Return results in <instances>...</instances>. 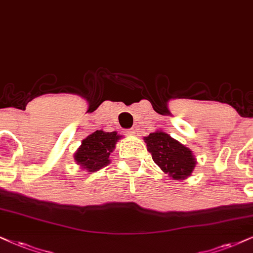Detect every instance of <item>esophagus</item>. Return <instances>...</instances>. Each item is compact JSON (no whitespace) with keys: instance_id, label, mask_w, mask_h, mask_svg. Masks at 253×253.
<instances>
[{"instance_id":"34e87169","label":"esophagus","mask_w":253,"mask_h":253,"mask_svg":"<svg viewBox=\"0 0 253 253\" xmlns=\"http://www.w3.org/2000/svg\"><path fill=\"white\" fill-rule=\"evenodd\" d=\"M127 134H128V135H135L136 134V128H130V129H128L127 130Z\"/></svg>"}]
</instances>
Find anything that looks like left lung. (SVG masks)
Listing matches in <instances>:
<instances>
[{"label":"left lung","instance_id":"left-lung-1","mask_svg":"<svg viewBox=\"0 0 253 253\" xmlns=\"http://www.w3.org/2000/svg\"><path fill=\"white\" fill-rule=\"evenodd\" d=\"M143 140L153 161L171 180L181 181L190 176L197 164L191 149L159 129L143 137Z\"/></svg>","mask_w":253,"mask_h":253}]
</instances>
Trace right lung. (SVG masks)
Here are the masks:
<instances>
[{"label": "right lung", "instance_id": "right-lung-1", "mask_svg": "<svg viewBox=\"0 0 253 253\" xmlns=\"http://www.w3.org/2000/svg\"><path fill=\"white\" fill-rule=\"evenodd\" d=\"M121 136L123 135L118 134V132L95 130L85 137L81 147L76 150L73 155L75 162L88 174L106 167L111 162V153L116 148V143Z\"/></svg>", "mask_w": 253, "mask_h": 253}]
</instances>
